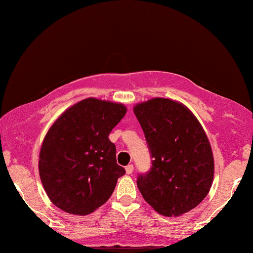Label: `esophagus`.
Returning a JSON list of instances; mask_svg holds the SVG:
<instances>
[{"label":"esophagus","instance_id":"obj_1","mask_svg":"<svg viewBox=\"0 0 253 253\" xmlns=\"http://www.w3.org/2000/svg\"><path fill=\"white\" fill-rule=\"evenodd\" d=\"M133 170H134V167H133L132 164H128L126 167V173H127V175H130V173L133 172Z\"/></svg>","mask_w":253,"mask_h":253}]
</instances>
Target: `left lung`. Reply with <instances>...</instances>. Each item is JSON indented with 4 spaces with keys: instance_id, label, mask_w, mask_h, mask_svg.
I'll return each mask as SVG.
<instances>
[{
    "instance_id": "left-lung-1",
    "label": "left lung",
    "mask_w": 253,
    "mask_h": 253,
    "mask_svg": "<svg viewBox=\"0 0 253 253\" xmlns=\"http://www.w3.org/2000/svg\"><path fill=\"white\" fill-rule=\"evenodd\" d=\"M152 165L136 185L151 207L165 216L195 208L210 193L214 159L207 135L187 107L156 97L134 107Z\"/></svg>"
}]
</instances>
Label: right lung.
Listing matches in <instances>:
<instances>
[{
	"label": "right lung",
	"instance_id": "add662e5",
	"mask_svg": "<svg viewBox=\"0 0 253 253\" xmlns=\"http://www.w3.org/2000/svg\"><path fill=\"white\" fill-rule=\"evenodd\" d=\"M126 107L86 98L64 112L52 125L40 150L39 173L53 205L70 214L88 215L115 189L125 169L108 135Z\"/></svg>",
	"mask_w": 253,
	"mask_h": 253
}]
</instances>
